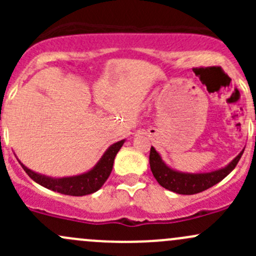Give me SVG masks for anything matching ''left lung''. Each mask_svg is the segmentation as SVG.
Here are the masks:
<instances>
[{
    "label": "left lung",
    "mask_w": 256,
    "mask_h": 256,
    "mask_svg": "<svg viewBox=\"0 0 256 256\" xmlns=\"http://www.w3.org/2000/svg\"><path fill=\"white\" fill-rule=\"evenodd\" d=\"M242 151L230 164L224 168L218 171L209 172V174H180V172L174 171L162 162L161 157L157 154L156 150L151 147L150 150V167L154 177L157 182L166 190L178 193V194H196V193L203 192L208 188L213 187L223 178H226L236 168L238 164L240 157L242 154Z\"/></svg>",
    "instance_id": "8db88e82"
}]
</instances>
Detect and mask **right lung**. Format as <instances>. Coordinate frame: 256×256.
Here are the masks:
<instances>
[{
  "instance_id": "obj_1",
  "label": "right lung",
  "mask_w": 256,
  "mask_h": 256,
  "mask_svg": "<svg viewBox=\"0 0 256 256\" xmlns=\"http://www.w3.org/2000/svg\"><path fill=\"white\" fill-rule=\"evenodd\" d=\"M122 144L124 140L112 144L92 171L76 177L54 180V178H49L36 174V172L28 170L24 164H22L20 162V164L22 168L26 171V174L32 178L34 182H37L38 184L43 186V187L48 188V190H54V192L62 193V194L80 197V196L92 194V193L96 192L106 182V180L109 178L112 171L114 160H115L116 154L121 148Z\"/></svg>"
}]
</instances>
